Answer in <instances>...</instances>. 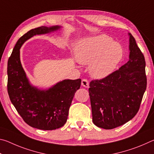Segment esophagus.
<instances>
[{"mask_svg":"<svg viewBox=\"0 0 154 154\" xmlns=\"http://www.w3.org/2000/svg\"><path fill=\"white\" fill-rule=\"evenodd\" d=\"M82 85L85 88H89V82L87 79H83L82 81Z\"/></svg>","mask_w":154,"mask_h":154,"instance_id":"34e87169","label":"esophagus"}]
</instances>
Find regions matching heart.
I'll list each match as a JSON object with an SVG mask.
<instances>
[{"label": "heart", "instance_id": "1", "mask_svg": "<svg viewBox=\"0 0 154 154\" xmlns=\"http://www.w3.org/2000/svg\"><path fill=\"white\" fill-rule=\"evenodd\" d=\"M75 56L79 64L89 63V73L95 79H103L113 72L123 56L118 43L105 35H100L78 43Z\"/></svg>", "mask_w": 154, "mask_h": 154}]
</instances>
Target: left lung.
I'll list each match as a JSON object with an SVG mask.
<instances>
[{
	"mask_svg": "<svg viewBox=\"0 0 154 154\" xmlns=\"http://www.w3.org/2000/svg\"><path fill=\"white\" fill-rule=\"evenodd\" d=\"M128 35L129 60L109 76L90 83L93 123L104 129L115 128L133 118L147 88L144 56Z\"/></svg>",
	"mask_w": 154,
	"mask_h": 154,
	"instance_id": "left-lung-1",
	"label": "left lung"
}]
</instances>
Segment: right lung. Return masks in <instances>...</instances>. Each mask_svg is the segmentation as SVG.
Here are the masks:
<instances>
[{
    "label": "right lung",
    "mask_w": 154,
    "mask_h": 154,
    "mask_svg": "<svg viewBox=\"0 0 154 154\" xmlns=\"http://www.w3.org/2000/svg\"><path fill=\"white\" fill-rule=\"evenodd\" d=\"M60 28L41 26L28 31L15 44L7 64V91L10 100L26 123L37 129L52 130L64 126L82 80L64 79L48 90L38 89L30 85L23 69L20 49L33 36L54 32Z\"/></svg>",
    "instance_id": "add662e5"
}]
</instances>
